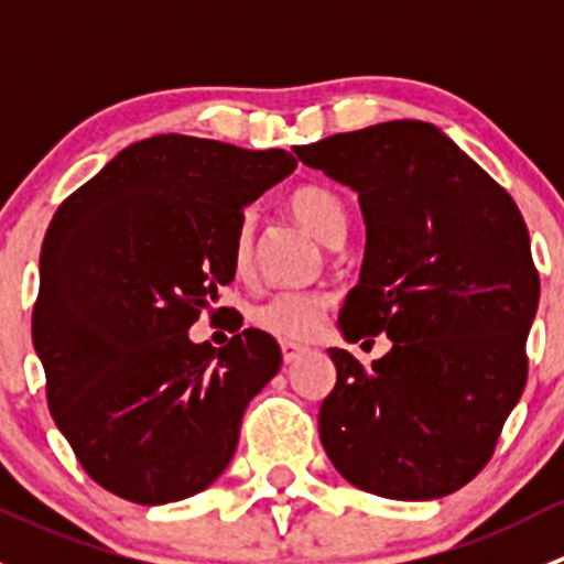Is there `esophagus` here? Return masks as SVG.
Returning <instances> with one entry per match:
<instances>
[{
  "mask_svg": "<svg viewBox=\"0 0 564 564\" xmlns=\"http://www.w3.org/2000/svg\"><path fill=\"white\" fill-rule=\"evenodd\" d=\"M281 355H283V362H294L300 355H305V346L292 344V340H283V344H281Z\"/></svg>",
  "mask_w": 564,
  "mask_h": 564,
  "instance_id": "obj_1",
  "label": "esophagus"
}]
</instances>
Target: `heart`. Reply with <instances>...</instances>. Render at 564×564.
<instances>
[{"instance_id":"heart-1","label":"heart","mask_w":564,"mask_h":564,"mask_svg":"<svg viewBox=\"0 0 564 564\" xmlns=\"http://www.w3.org/2000/svg\"><path fill=\"white\" fill-rule=\"evenodd\" d=\"M286 207L300 224L314 231L327 246H338L346 237L349 215L344 198L324 185H300L289 193ZM256 256V215L246 213L231 240V261L237 272H248ZM333 305L327 289H289L275 292L250 308V324L283 340H308L322 327L324 314Z\"/></svg>"}]
</instances>
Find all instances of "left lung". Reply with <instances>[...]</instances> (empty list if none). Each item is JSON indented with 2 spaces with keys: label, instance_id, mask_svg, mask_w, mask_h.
<instances>
[{
  "label": "left lung",
  "instance_id": "8db88e82",
  "mask_svg": "<svg viewBox=\"0 0 564 564\" xmlns=\"http://www.w3.org/2000/svg\"><path fill=\"white\" fill-rule=\"evenodd\" d=\"M360 196L366 259L340 308L346 340L384 333L371 368L327 349L335 388L318 436L335 469L403 502L458 491L488 464L527 384L540 300L519 207L440 128L371 124L297 147Z\"/></svg>",
  "mask_w": 564,
  "mask_h": 564
}]
</instances>
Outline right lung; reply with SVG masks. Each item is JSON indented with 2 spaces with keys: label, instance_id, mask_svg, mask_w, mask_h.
<instances>
[{
  "label": "right lung",
  "instance_id": "1",
  "mask_svg": "<svg viewBox=\"0 0 564 564\" xmlns=\"http://www.w3.org/2000/svg\"><path fill=\"white\" fill-rule=\"evenodd\" d=\"M294 166L286 150L152 135L54 213L32 344L51 417L106 491L180 502L229 466L281 349L253 327L220 349L193 344L187 329L235 281L231 240L246 207Z\"/></svg>",
  "mask_w": 564,
  "mask_h": 564
}]
</instances>
